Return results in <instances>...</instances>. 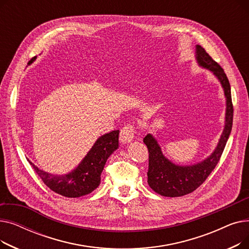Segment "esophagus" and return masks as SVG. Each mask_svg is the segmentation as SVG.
I'll use <instances>...</instances> for the list:
<instances>
[{
  "mask_svg": "<svg viewBox=\"0 0 249 249\" xmlns=\"http://www.w3.org/2000/svg\"><path fill=\"white\" fill-rule=\"evenodd\" d=\"M134 133H135V128L133 125L128 124L124 126L120 131V141L122 143H129L130 141L133 140Z\"/></svg>",
  "mask_w": 249,
  "mask_h": 249,
  "instance_id": "obj_1",
  "label": "esophagus"
}]
</instances>
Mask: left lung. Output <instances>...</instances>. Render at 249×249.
<instances>
[{"instance_id": "left-lung-1", "label": "left lung", "mask_w": 249, "mask_h": 249, "mask_svg": "<svg viewBox=\"0 0 249 249\" xmlns=\"http://www.w3.org/2000/svg\"><path fill=\"white\" fill-rule=\"evenodd\" d=\"M196 60L201 68L210 71L223 88L226 98L225 125L218 144L211 155L204 160L191 165H178L173 162L162 153L158 140L152 134L149 133L144 137L143 142L145 143L149 152L147 182L155 193L164 197H180L198 189L219 162L231 133L233 106L228 78L223 69L200 45H196Z\"/></svg>"}]
</instances>
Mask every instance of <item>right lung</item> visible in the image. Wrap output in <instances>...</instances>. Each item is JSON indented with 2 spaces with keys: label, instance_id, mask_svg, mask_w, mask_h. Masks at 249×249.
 Returning a JSON list of instances; mask_svg holds the SVG:
<instances>
[{
  "label": "right lung",
  "instance_id": "right-lung-1",
  "mask_svg": "<svg viewBox=\"0 0 249 249\" xmlns=\"http://www.w3.org/2000/svg\"><path fill=\"white\" fill-rule=\"evenodd\" d=\"M32 58L28 64H31ZM119 147V130L102 135L84 160L67 175H52L38 168L29 160L35 173L51 190L63 197L78 198L96 190L101 182V174L109 156Z\"/></svg>",
  "mask_w": 249,
  "mask_h": 249
}]
</instances>
